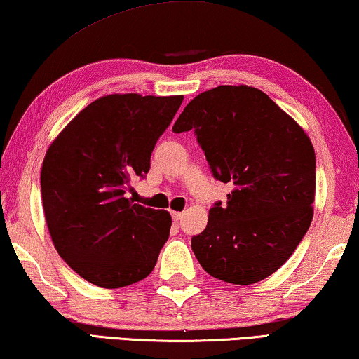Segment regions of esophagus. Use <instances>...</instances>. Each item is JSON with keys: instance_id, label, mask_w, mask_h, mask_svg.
I'll return each mask as SVG.
<instances>
[{"instance_id": "1", "label": "esophagus", "mask_w": 359, "mask_h": 359, "mask_svg": "<svg viewBox=\"0 0 359 359\" xmlns=\"http://www.w3.org/2000/svg\"><path fill=\"white\" fill-rule=\"evenodd\" d=\"M170 216H172V219H174V221H175V222H177V221H180V219H182V217H184V212H179V211H172V212H170Z\"/></svg>"}]
</instances>
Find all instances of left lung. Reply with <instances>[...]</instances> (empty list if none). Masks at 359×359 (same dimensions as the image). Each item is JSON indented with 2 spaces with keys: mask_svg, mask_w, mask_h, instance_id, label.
<instances>
[{
  "mask_svg": "<svg viewBox=\"0 0 359 359\" xmlns=\"http://www.w3.org/2000/svg\"><path fill=\"white\" fill-rule=\"evenodd\" d=\"M172 130H195L214 177L233 187L191 238L198 263L235 285L274 274L313 221L316 156L309 137L247 85H219L195 96Z\"/></svg>",
  "mask_w": 359,
  "mask_h": 359,
  "instance_id": "1",
  "label": "left lung"
}]
</instances>
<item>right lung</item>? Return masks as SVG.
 <instances>
[{"mask_svg":"<svg viewBox=\"0 0 359 359\" xmlns=\"http://www.w3.org/2000/svg\"><path fill=\"white\" fill-rule=\"evenodd\" d=\"M184 96H101L83 108L48 148L41 200L61 258L103 288L132 285L151 274L168 242V211L127 198L145 177L158 138Z\"/></svg>","mask_w":359,"mask_h":359,"instance_id":"right-lung-1","label":"right lung"}]
</instances>
